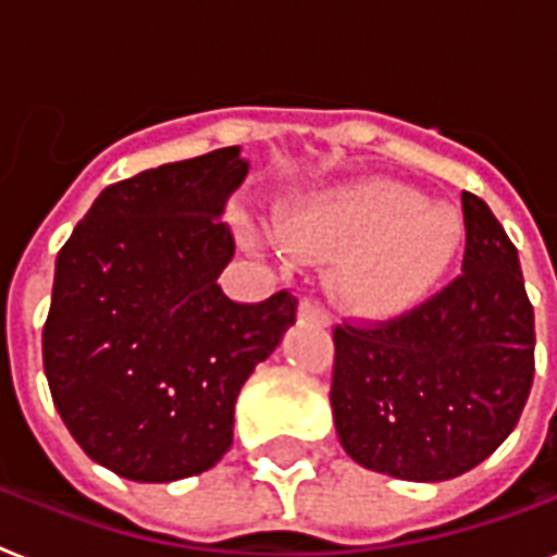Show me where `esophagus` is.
Wrapping results in <instances>:
<instances>
[{
	"label": "esophagus",
	"mask_w": 557,
	"mask_h": 557,
	"mask_svg": "<svg viewBox=\"0 0 557 557\" xmlns=\"http://www.w3.org/2000/svg\"><path fill=\"white\" fill-rule=\"evenodd\" d=\"M297 318H300L302 323L329 325V314H325L314 300H300V306H297Z\"/></svg>",
	"instance_id": "obj_1"
}]
</instances>
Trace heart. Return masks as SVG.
<instances>
[{"mask_svg":"<svg viewBox=\"0 0 557 557\" xmlns=\"http://www.w3.org/2000/svg\"><path fill=\"white\" fill-rule=\"evenodd\" d=\"M280 237L300 255L334 260L329 286L346 309L386 320L435 292L463 246V220L414 188L363 180L294 202Z\"/></svg>","mask_w":557,"mask_h":557,"instance_id":"obj_1","label":"heart"}]
</instances>
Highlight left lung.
<instances>
[{"label": "left lung", "instance_id": "left-lung-1", "mask_svg": "<svg viewBox=\"0 0 557 557\" xmlns=\"http://www.w3.org/2000/svg\"><path fill=\"white\" fill-rule=\"evenodd\" d=\"M463 274L400 320L334 329L332 414L360 467L437 483L512 435L535 374V314L518 248L463 191Z\"/></svg>", "mask_w": 557, "mask_h": 557}]
</instances>
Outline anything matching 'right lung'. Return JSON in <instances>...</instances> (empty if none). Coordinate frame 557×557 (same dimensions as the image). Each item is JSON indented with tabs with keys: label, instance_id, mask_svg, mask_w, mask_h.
I'll list each match as a JSON object with an SVG mask.
<instances>
[{
	"label": "right lung",
	"instance_id": "obj_1",
	"mask_svg": "<svg viewBox=\"0 0 557 557\" xmlns=\"http://www.w3.org/2000/svg\"><path fill=\"white\" fill-rule=\"evenodd\" d=\"M246 174L232 146L108 185L59 251L45 377L67 432L120 478L214 467L239 388L294 325L288 292L239 306L216 286L234 260L225 202Z\"/></svg>",
	"mask_w": 557,
	"mask_h": 557
}]
</instances>
